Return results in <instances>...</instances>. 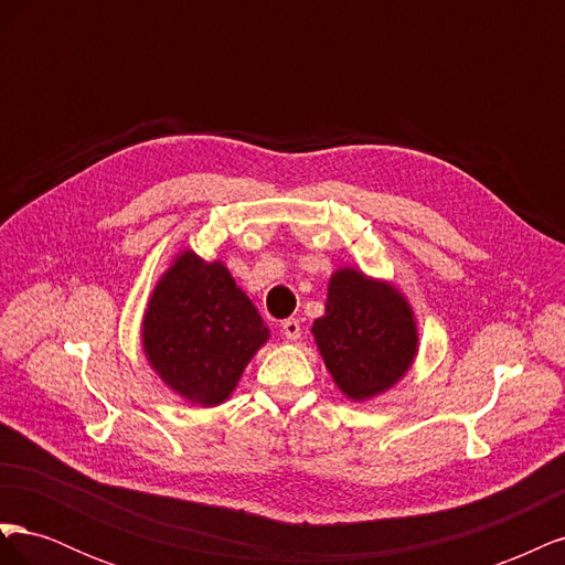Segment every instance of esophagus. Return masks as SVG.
<instances>
[{
    "label": "esophagus",
    "instance_id": "esophagus-1",
    "mask_svg": "<svg viewBox=\"0 0 565 565\" xmlns=\"http://www.w3.org/2000/svg\"><path fill=\"white\" fill-rule=\"evenodd\" d=\"M280 330L287 341H297L301 337V322L297 318H287V320H282Z\"/></svg>",
    "mask_w": 565,
    "mask_h": 565
}]
</instances>
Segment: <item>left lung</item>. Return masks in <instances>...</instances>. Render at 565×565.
<instances>
[{"instance_id": "8db88e82", "label": "left lung", "mask_w": 565, "mask_h": 565, "mask_svg": "<svg viewBox=\"0 0 565 565\" xmlns=\"http://www.w3.org/2000/svg\"><path fill=\"white\" fill-rule=\"evenodd\" d=\"M313 337L332 380L353 401L391 388L417 353V324L407 301L353 268L332 276Z\"/></svg>"}]
</instances>
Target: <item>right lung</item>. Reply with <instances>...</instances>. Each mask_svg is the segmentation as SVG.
<instances>
[{
  "label": "right lung",
  "mask_w": 565,
  "mask_h": 565,
  "mask_svg": "<svg viewBox=\"0 0 565 565\" xmlns=\"http://www.w3.org/2000/svg\"><path fill=\"white\" fill-rule=\"evenodd\" d=\"M266 339L268 328L228 268L193 252L164 273L143 318L148 363L179 396L202 407L231 396Z\"/></svg>",
  "instance_id": "obj_1"
}]
</instances>
